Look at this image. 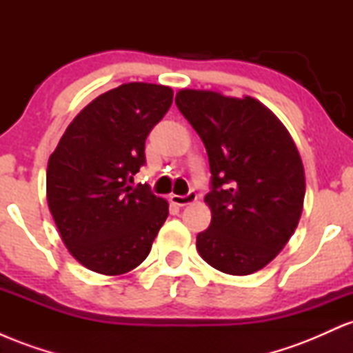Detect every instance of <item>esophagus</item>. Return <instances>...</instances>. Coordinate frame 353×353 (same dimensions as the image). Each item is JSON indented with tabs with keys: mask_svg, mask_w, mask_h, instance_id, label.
<instances>
[{
	"mask_svg": "<svg viewBox=\"0 0 353 353\" xmlns=\"http://www.w3.org/2000/svg\"><path fill=\"white\" fill-rule=\"evenodd\" d=\"M197 201V194L194 192V190H190L189 194H185V196H176V194H172L171 196V202L174 205H179V208H184V205H189V204H194V202Z\"/></svg>",
	"mask_w": 353,
	"mask_h": 353,
	"instance_id": "34e87169",
	"label": "esophagus"
}]
</instances>
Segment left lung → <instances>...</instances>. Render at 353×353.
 Masks as SVG:
<instances>
[{
  "label": "left lung",
  "instance_id": "obj_1",
  "mask_svg": "<svg viewBox=\"0 0 353 353\" xmlns=\"http://www.w3.org/2000/svg\"><path fill=\"white\" fill-rule=\"evenodd\" d=\"M176 104L204 143L212 174L204 197L212 219L196 242L201 257L230 275L264 269L302 216L305 172L292 136L250 96L181 89Z\"/></svg>",
  "mask_w": 353,
  "mask_h": 353
}]
</instances>
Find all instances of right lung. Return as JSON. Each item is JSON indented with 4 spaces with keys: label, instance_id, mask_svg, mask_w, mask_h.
Here are the masks:
<instances>
[{
    "label": "right lung",
    "instance_id": "right-lung-1",
    "mask_svg": "<svg viewBox=\"0 0 353 353\" xmlns=\"http://www.w3.org/2000/svg\"><path fill=\"white\" fill-rule=\"evenodd\" d=\"M171 104L169 86L121 84L71 121L50 156L51 216L70 254L92 272L136 269L169 216L168 201L129 182L145 163V137Z\"/></svg>",
    "mask_w": 353,
    "mask_h": 353
}]
</instances>
